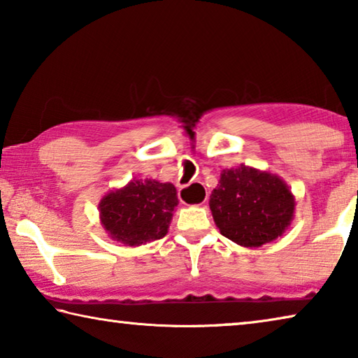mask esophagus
<instances>
[{
    "label": "esophagus",
    "instance_id": "obj_1",
    "mask_svg": "<svg viewBox=\"0 0 358 358\" xmlns=\"http://www.w3.org/2000/svg\"><path fill=\"white\" fill-rule=\"evenodd\" d=\"M186 187H187V186L180 187V201L183 202V203H186V197H187V194H189V192H187Z\"/></svg>",
    "mask_w": 358,
    "mask_h": 358
}]
</instances>
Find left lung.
<instances>
[{
	"mask_svg": "<svg viewBox=\"0 0 358 358\" xmlns=\"http://www.w3.org/2000/svg\"><path fill=\"white\" fill-rule=\"evenodd\" d=\"M210 208L224 237L257 248L281 237L292 221L295 201L280 177L240 166L222 171Z\"/></svg>",
	"mask_w": 358,
	"mask_h": 358,
	"instance_id": "1",
	"label": "left lung"
}]
</instances>
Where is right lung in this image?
<instances>
[{"instance_id":"1","label":"right lung","mask_w":358,"mask_h":358,"mask_svg":"<svg viewBox=\"0 0 358 358\" xmlns=\"http://www.w3.org/2000/svg\"><path fill=\"white\" fill-rule=\"evenodd\" d=\"M177 205L172 183L136 180L102 199L101 222L113 240L128 246L145 245L166 237Z\"/></svg>"}]
</instances>
